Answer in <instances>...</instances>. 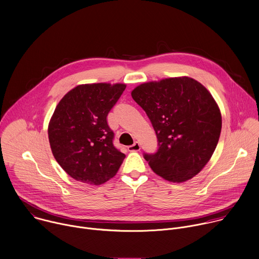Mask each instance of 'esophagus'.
<instances>
[{
  "mask_svg": "<svg viewBox=\"0 0 259 259\" xmlns=\"http://www.w3.org/2000/svg\"><path fill=\"white\" fill-rule=\"evenodd\" d=\"M141 149V146L139 144V142H135L133 145L127 147V150L131 152H135V151H139Z\"/></svg>",
  "mask_w": 259,
  "mask_h": 259,
  "instance_id": "1",
  "label": "esophagus"
}]
</instances>
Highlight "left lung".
I'll return each mask as SVG.
<instances>
[{
	"label": "left lung",
	"instance_id": "obj_1",
	"mask_svg": "<svg viewBox=\"0 0 259 259\" xmlns=\"http://www.w3.org/2000/svg\"><path fill=\"white\" fill-rule=\"evenodd\" d=\"M156 134L158 149L144 153L155 174L181 183L192 179L212 156L222 115L211 94L191 77L145 82L132 92Z\"/></svg>",
	"mask_w": 259,
	"mask_h": 259
}]
</instances>
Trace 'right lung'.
Returning a JSON list of instances; mask_svg holds the SVG:
<instances>
[{"instance_id": "right-lung-1", "label": "right lung", "mask_w": 259, "mask_h": 259, "mask_svg": "<svg viewBox=\"0 0 259 259\" xmlns=\"http://www.w3.org/2000/svg\"><path fill=\"white\" fill-rule=\"evenodd\" d=\"M125 84H80L59 102L48 134L56 161L74 180L101 185L113 178L125 155L113 145L107 115Z\"/></svg>"}]
</instances>
